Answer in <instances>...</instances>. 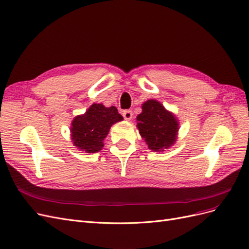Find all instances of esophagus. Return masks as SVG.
Segmentation results:
<instances>
[{
  "mask_svg": "<svg viewBox=\"0 0 249 249\" xmlns=\"http://www.w3.org/2000/svg\"><path fill=\"white\" fill-rule=\"evenodd\" d=\"M123 116L124 119L126 120H130L133 117V112L131 110H124L123 112Z\"/></svg>",
  "mask_w": 249,
  "mask_h": 249,
  "instance_id": "34e87169",
  "label": "esophagus"
}]
</instances>
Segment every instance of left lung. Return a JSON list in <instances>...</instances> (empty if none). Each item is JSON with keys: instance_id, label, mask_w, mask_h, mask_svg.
Masks as SVG:
<instances>
[{"instance_id": "left-lung-1", "label": "left lung", "mask_w": 249, "mask_h": 249, "mask_svg": "<svg viewBox=\"0 0 249 249\" xmlns=\"http://www.w3.org/2000/svg\"><path fill=\"white\" fill-rule=\"evenodd\" d=\"M137 126L148 148L162 152L176 141L178 123L172 113L155 100L142 105V113L137 116Z\"/></svg>"}]
</instances>
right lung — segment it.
<instances>
[{"label":"right lung","mask_w":249,"mask_h":249,"mask_svg":"<svg viewBox=\"0 0 249 249\" xmlns=\"http://www.w3.org/2000/svg\"><path fill=\"white\" fill-rule=\"evenodd\" d=\"M123 119L114 106L106 108L102 104L91 105L85 114L72 120L71 132L74 146L88 154L97 153L104 146L103 140L111 125Z\"/></svg>","instance_id":"right-lung-1"}]
</instances>
